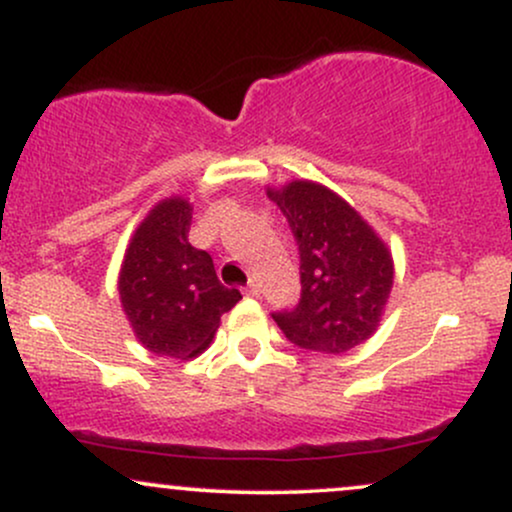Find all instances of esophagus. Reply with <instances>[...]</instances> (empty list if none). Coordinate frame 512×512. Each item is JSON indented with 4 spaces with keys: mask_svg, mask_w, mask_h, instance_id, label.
Masks as SVG:
<instances>
[{
    "mask_svg": "<svg viewBox=\"0 0 512 512\" xmlns=\"http://www.w3.org/2000/svg\"><path fill=\"white\" fill-rule=\"evenodd\" d=\"M245 296H250V298L260 296V284H257V281H250V284L245 286Z\"/></svg>",
    "mask_w": 512,
    "mask_h": 512,
    "instance_id": "obj_1",
    "label": "esophagus"
}]
</instances>
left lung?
<instances>
[{
	"instance_id": "1",
	"label": "left lung",
	"mask_w": 512,
	"mask_h": 512,
	"mask_svg": "<svg viewBox=\"0 0 512 512\" xmlns=\"http://www.w3.org/2000/svg\"><path fill=\"white\" fill-rule=\"evenodd\" d=\"M269 197L289 221L301 257V296L272 313L298 349L344 354L378 327L392 289L383 240L342 197L315 182H291Z\"/></svg>"
}]
</instances>
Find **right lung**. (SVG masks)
<instances>
[{"mask_svg":"<svg viewBox=\"0 0 512 512\" xmlns=\"http://www.w3.org/2000/svg\"><path fill=\"white\" fill-rule=\"evenodd\" d=\"M192 207L166 199L146 216L125 252L120 301L132 330L158 356L192 358L207 349L221 315L236 305L209 252L190 245Z\"/></svg>","mask_w":512,"mask_h":512,"instance_id":"right-lung-1","label":"right lung"}]
</instances>
